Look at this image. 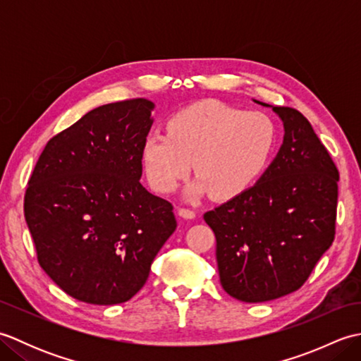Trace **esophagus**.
<instances>
[{"instance_id":"1","label":"esophagus","mask_w":361,"mask_h":361,"mask_svg":"<svg viewBox=\"0 0 361 361\" xmlns=\"http://www.w3.org/2000/svg\"><path fill=\"white\" fill-rule=\"evenodd\" d=\"M178 216L183 217V219H186V220H192V219H195V212L190 211V209H186V208H180Z\"/></svg>"}]
</instances>
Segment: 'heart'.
<instances>
[{"instance_id":"1","label":"heart","mask_w":361,"mask_h":361,"mask_svg":"<svg viewBox=\"0 0 361 361\" xmlns=\"http://www.w3.org/2000/svg\"><path fill=\"white\" fill-rule=\"evenodd\" d=\"M169 132H153L141 145V163L152 188L175 190L192 163L195 178L186 198L211 194L233 200L255 185L271 159L278 128L270 116L219 102H200L180 110Z\"/></svg>"}]
</instances>
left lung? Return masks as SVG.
Wrapping results in <instances>:
<instances>
[{
  "mask_svg": "<svg viewBox=\"0 0 361 361\" xmlns=\"http://www.w3.org/2000/svg\"><path fill=\"white\" fill-rule=\"evenodd\" d=\"M255 102L282 121L278 155L247 192L203 216L216 234L221 287L243 302L271 301L307 281L334 242L338 200V171L310 122Z\"/></svg>",
  "mask_w": 361,
  "mask_h": 361,
  "instance_id": "8db88e82",
  "label": "left lung"
}]
</instances>
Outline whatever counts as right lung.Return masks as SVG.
<instances>
[{
    "label": "right lung",
    "instance_id": "obj_1",
    "mask_svg": "<svg viewBox=\"0 0 361 361\" xmlns=\"http://www.w3.org/2000/svg\"><path fill=\"white\" fill-rule=\"evenodd\" d=\"M153 109L132 99L88 111L48 141L30 175L25 217L38 264L82 302L133 298L176 228L172 204L140 181Z\"/></svg>",
    "mask_w": 361,
    "mask_h": 361
}]
</instances>
